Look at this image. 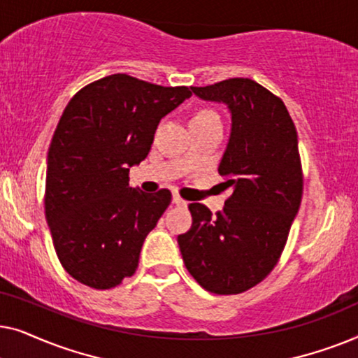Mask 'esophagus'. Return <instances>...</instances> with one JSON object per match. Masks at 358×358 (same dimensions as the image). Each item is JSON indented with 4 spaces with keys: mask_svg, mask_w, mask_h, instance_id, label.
<instances>
[{
    "mask_svg": "<svg viewBox=\"0 0 358 358\" xmlns=\"http://www.w3.org/2000/svg\"><path fill=\"white\" fill-rule=\"evenodd\" d=\"M173 203H174V205H179V207H185V205H187V202H185L184 199H180L178 194L173 195Z\"/></svg>",
    "mask_w": 358,
    "mask_h": 358,
    "instance_id": "34e87169",
    "label": "esophagus"
}]
</instances>
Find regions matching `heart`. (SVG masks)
<instances>
[{
  "label": "heart",
  "instance_id": "heart-1",
  "mask_svg": "<svg viewBox=\"0 0 358 358\" xmlns=\"http://www.w3.org/2000/svg\"><path fill=\"white\" fill-rule=\"evenodd\" d=\"M200 114H207V112H200Z\"/></svg>",
  "mask_w": 358,
  "mask_h": 358
}]
</instances>
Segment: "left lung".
Wrapping results in <instances>:
<instances>
[{
	"instance_id": "obj_1",
	"label": "left lung",
	"mask_w": 358,
	"mask_h": 358,
	"mask_svg": "<svg viewBox=\"0 0 358 358\" xmlns=\"http://www.w3.org/2000/svg\"><path fill=\"white\" fill-rule=\"evenodd\" d=\"M200 99L220 102L231 131L220 161L222 212L190 203L192 227L179 234L184 264L205 290L236 295L266 278L285 248L300 208L303 176L298 136L280 97L249 78L190 87Z\"/></svg>"
}]
</instances>
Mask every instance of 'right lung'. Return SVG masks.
I'll list each match as a JSON object with an SVG mask.
<instances>
[{
	"label": "right lung",
	"instance_id": "1",
	"mask_svg": "<svg viewBox=\"0 0 358 358\" xmlns=\"http://www.w3.org/2000/svg\"><path fill=\"white\" fill-rule=\"evenodd\" d=\"M190 96L185 86L117 73L68 102L47 155L45 218L57 256L75 280L106 290L135 273L171 192L131 189L129 171L148 156L159 120Z\"/></svg>",
	"mask_w": 358,
	"mask_h": 358
}]
</instances>
